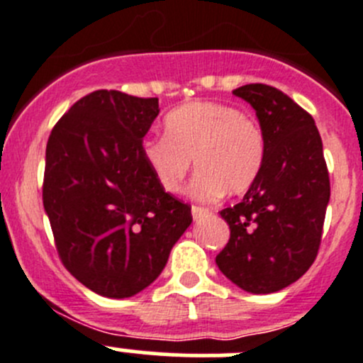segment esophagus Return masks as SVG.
I'll use <instances>...</instances> for the list:
<instances>
[{"mask_svg": "<svg viewBox=\"0 0 363 363\" xmlns=\"http://www.w3.org/2000/svg\"><path fill=\"white\" fill-rule=\"evenodd\" d=\"M191 214H193V219H195V221H199V219H202L207 214H211V211H208V208L199 207V205H193V207H191Z\"/></svg>", "mask_w": 363, "mask_h": 363, "instance_id": "1", "label": "esophagus"}]
</instances>
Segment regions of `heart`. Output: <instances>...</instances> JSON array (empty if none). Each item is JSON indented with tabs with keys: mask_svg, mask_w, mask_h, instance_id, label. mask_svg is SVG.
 <instances>
[{
	"mask_svg": "<svg viewBox=\"0 0 363 363\" xmlns=\"http://www.w3.org/2000/svg\"><path fill=\"white\" fill-rule=\"evenodd\" d=\"M164 137L147 138L142 156L167 193H179L191 160L193 199L212 202L225 191L240 195L251 188L265 163V135L252 117L216 101H191L164 117Z\"/></svg>",
	"mask_w": 363,
	"mask_h": 363,
	"instance_id": "heart-1",
	"label": "heart"
}]
</instances>
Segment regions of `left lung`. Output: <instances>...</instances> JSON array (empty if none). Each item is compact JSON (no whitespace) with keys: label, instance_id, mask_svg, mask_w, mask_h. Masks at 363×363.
<instances>
[{"label":"left lung","instance_id":"1","mask_svg":"<svg viewBox=\"0 0 363 363\" xmlns=\"http://www.w3.org/2000/svg\"><path fill=\"white\" fill-rule=\"evenodd\" d=\"M256 111L265 163L242 202L223 208L230 239L219 270L244 291L274 294L309 270L320 250L330 179L313 116L267 84L233 91Z\"/></svg>","mask_w":363,"mask_h":363}]
</instances>
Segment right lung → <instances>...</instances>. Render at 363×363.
<instances>
[{"mask_svg": "<svg viewBox=\"0 0 363 363\" xmlns=\"http://www.w3.org/2000/svg\"><path fill=\"white\" fill-rule=\"evenodd\" d=\"M158 98L121 91L86 94L50 131L43 207L57 255L94 294L126 298L147 288L193 221L142 156Z\"/></svg>", "mask_w": 363, "mask_h": 363, "instance_id": "right-lung-1", "label": "right lung"}]
</instances>
